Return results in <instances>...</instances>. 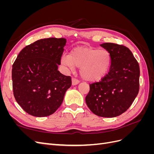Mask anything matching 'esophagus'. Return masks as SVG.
<instances>
[{
	"label": "esophagus",
	"mask_w": 154,
	"mask_h": 154,
	"mask_svg": "<svg viewBox=\"0 0 154 154\" xmlns=\"http://www.w3.org/2000/svg\"><path fill=\"white\" fill-rule=\"evenodd\" d=\"M79 83H80V81L77 80V79L74 78H72V85H76L78 84Z\"/></svg>",
	"instance_id": "1"
}]
</instances>
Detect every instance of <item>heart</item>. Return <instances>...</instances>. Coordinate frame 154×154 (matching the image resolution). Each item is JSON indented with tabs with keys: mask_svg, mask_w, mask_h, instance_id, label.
I'll use <instances>...</instances> for the list:
<instances>
[{
	"mask_svg": "<svg viewBox=\"0 0 154 154\" xmlns=\"http://www.w3.org/2000/svg\"><path fill=\"white\" fill-rule=\"evenodd\" d=\"M111 60V55L106 49L80 46L72 49L69 55L63 54L60 62L69 70L80 67V74L83 79L96 82L108 72Z\"/></svg>",
	"mask_w": 154,
	"mask_h": 154,
	"instance_id": "b5f03b06",
	"label": "heart"
}]
</instances>
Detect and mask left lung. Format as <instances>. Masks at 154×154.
Here are the masks:
<instances>
[{
	"instance_id": "8db88e82",
	"label": "left lung",
	"mask_w": 154,
	"mask_h": 154,
	"mask_svg": "<svg viewBox=\"0 0 154 154\" xmlns=\"http://www.w3.org/2000/svg\"><path fill=\"white\" fill-rule=\"evenodd\" d=\"M100 45L109 51L110 67L100 82L90 84L85 101L94 114L114 118L127 111L137 96L140 70L131 51L126 46L114 43Z\"/></svg>"
}]
</instances>
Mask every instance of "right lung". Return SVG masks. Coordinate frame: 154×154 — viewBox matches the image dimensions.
Segmentation results:
<instances>
[{"instance_id":"right-lung-1","label":"right lung","mask_w":154,"mask_h":154,"mask_svg":"<svg viewBox=\"0 0 154 154\" xmlns=\"http://www.w3.org/2000/svg\"><path fill=\"white\" fill-rule=\"evenodd\" d=\"M66 42L64 38L38 40L26 46L14 62L13 95L27 114L45 117L62 105L72 85L71 76L58 71Z\"/></svg>"}]
</instances>
